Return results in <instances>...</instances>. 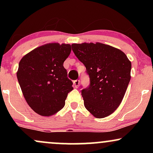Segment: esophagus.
<instances>
[{
    "mask_svg": "<svg viewBox=\"0 0 153 153\" xmlns=\"http://www.w3.org/2000/svg\"><path fill=\"white\" fill-rule=\"evenodd\" d=\"M79 84H80V80H75L73 81V85H74L75 88H78L79 87Z\"/></svg>",
    "mask_w": 153,
    "mask_h": 153,
    "instance_id": "1",
    "label": "esophagus"
}]
</instances>
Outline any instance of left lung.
<instances>
[{
    "instance_id": "1",
    "label": "left lung",
    "mask_w": 153,
    "mask_h": 153,
    "mask_svg": "<svg viewBox=\"0 0 153 153\" xmlns=\"http://www.w3.org/2000/svg\"><path fill=\"white\" fill-rule=\"evenodd\" d=\"M72 49L90 78V85L81 91L85 108L96 118L111 115L130 81L131 62L122 51L100 42L73 44Z\"/></svg>"
}]
</instances>
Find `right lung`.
<instances>
[{
	"label": "right lung",
	"mask_w": 153,
	"mask_h": 153,
	"mask_svg": "<svg viewBox=\"0 0 153 153\" xmlns=\"http://www.w3.org/2000/svg\"><path fill=\"white\" fill-rule=\"evenodd\" d=\"M71 52L69 44L49 43L22 57L16 75L28 105L38 114L54 115L65 104L73 89L63 66Z\"/></svg>",
	"instance_id": "1"
}]
</instances>
